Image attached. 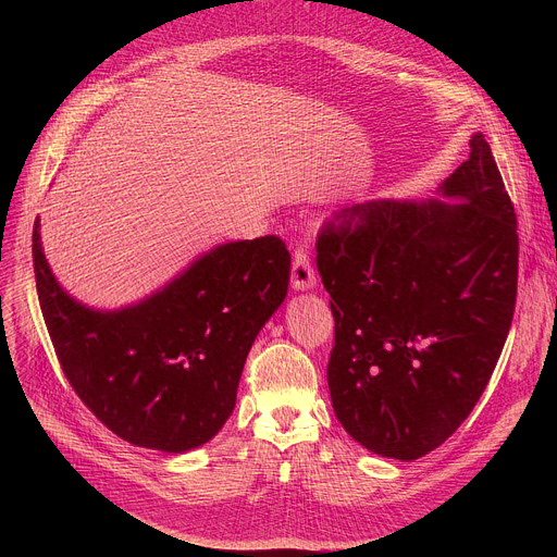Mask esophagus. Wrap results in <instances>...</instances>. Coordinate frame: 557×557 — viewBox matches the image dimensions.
I'll return each instance as SVG.
<instances>
[{
    "label": "esophagus",
    "mask_w": 557,
    "mask_h": 557,
    "mask_svg": "<svg viewBox=\"0 0 557 557\" xmlns=\"http://www.w3.org/2000/svg\"><path fill=\"white\" fill-rule=\"evenodd\" d=\"M290 282H293V288H297V290H308V288H312L317 284L310 258L304 251V247H297L295 253H293V275H290Z\"/></svg>",
    "instance_id": "obj_1"
}]
</instances>
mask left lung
<instances>
[{
    "instance_id": "8db88e82",
    "label": "left lung",
    "mask_w": 557,
    "mask_h": 557,
    "mask_svg": "<svg viewBox=\"0 0 557 557\" xmlns=\"http://www.w3.org/2000/svg\"><path fill=\"white\" fill-rule=\"evenodd\" d=\"M430 198L370 200L317 235L335 317L333 410L366 449L414 460L443 445L485 392L518 290L513 202L481 132Z\"/></svg>"
}]
</instances>
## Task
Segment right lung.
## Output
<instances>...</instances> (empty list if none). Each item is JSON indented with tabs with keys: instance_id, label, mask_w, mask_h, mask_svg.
I'll use <instances>...</instances> for the list:
<instances>
[{
	"instance_id": "right-lung-1",
	"label": "right lung",
	"mask_w": 557,
	"mask_h": 557,
	"mask_svg": "<svg viewBox=\"0 0 557 557\" xmlns=\"http://www.w3.org/2000/svg\"><path fill=\"white\" fill-rule=\"evenodd\" d=\"M33 262L44 322L65 379L119 438L181 454L211 441L235 408L247 355L284 301L290 253L277 235L220 245L151 297L92 310Z\"/></svg>"
}]
</instances>
